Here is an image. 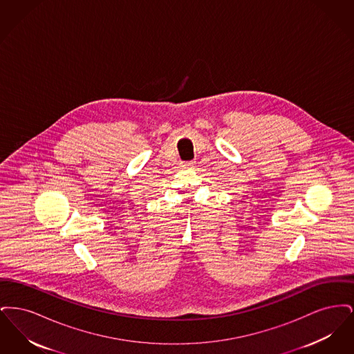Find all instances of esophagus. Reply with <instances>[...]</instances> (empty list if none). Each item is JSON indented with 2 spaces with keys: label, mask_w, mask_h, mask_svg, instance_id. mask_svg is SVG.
<instances>
[{
  "label": "esophagus",
  "mask_w": 354,
  "mask_h": 354,
  "mask_svg": "<svg viewBox=\"0 0 354 354\" xmlns=\"http://www.w3.org/2000/svg\"><path fill=\"white\" fill-rule=\"evenodd\" d=\"M182 166H183L185 169H192V167L195 166V162H194V160H188V162H185Z\"/></svg>",
  "instance_id": "esophagus-1"
}]
</instances>
